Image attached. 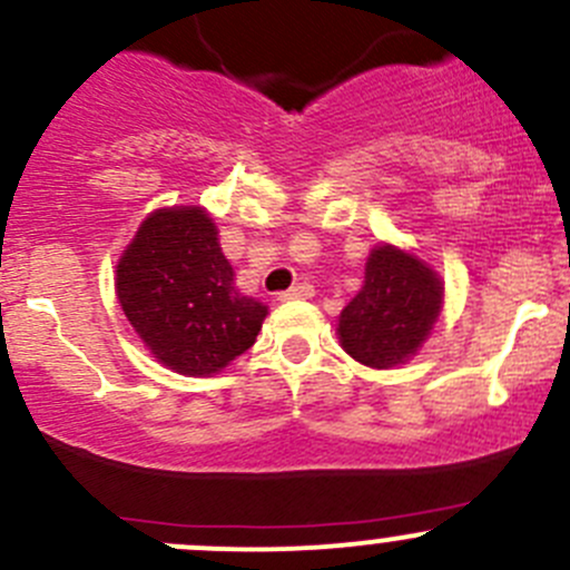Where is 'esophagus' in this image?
<instances>
[{"label": "esophagus", "instance_id": "obj_1", "mask_svg": "<svg viewBox=\"0 0 570 570\" xmlns=\"http://www.w3.org/2000/svg\"><path fill=\"white\" fill-rule=\"evenodd\" d=\"M313 285L309 283H296L293 287H287V291H283L279 293V302H293V298H309L313 296Z\"/></svg>", "mask_w": 570, "mask_h": 570}]
</instances>
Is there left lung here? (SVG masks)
<instances>
[{
  "label": "left lung",
  "mask_w": 570,
  "mask_h": 570,
  "mask_svg": "<svg viewBox=\"0 0 570 570\" xmlns=\"http://www.w3.org/2000/svg\"><path fill=\"white\" fill-rule=\"evenodd\" d=\"M443 307V283L424 261L382 244L371 249L357 296L337 318L343 352L368 368H393L430 337Z\"/></svg>",
  "instance_id": "left-lung-1"
}]
</instances>
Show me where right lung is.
I'll return each instance as SVG.
<instances>
[{"instance_id": "add662e5", "label": "right lung", "mask_w": 570, "mask_h": 570, "mask_svg": "<svg viewBox=\"0 0 570 570\" xmlns=\"http://www.w3.org/2000/svg\"><path fill=\"white\" fill-rule=\"evenodd\" d=\"M124 315L157 363L207 376L255 343L266 304L240 296L205 207L146 216L116 266Z\"/></svg>"}]
</instances>
